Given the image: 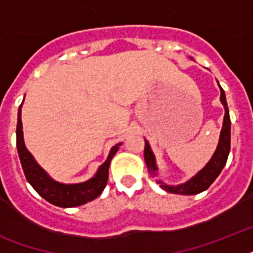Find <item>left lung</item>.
Returning a JSON list of instances; mask_svg holds the SVG:
<instances>
[{"label":"left lung","mask_w":253,"mask_h":253,"mask_svg":"<svg viewBox=\"0 0 253 253\" xmlns=\"http://www.w3.org/2000/svg\"><path fill=\"white\" fill-rule=\"evenodd\" d=\"M219 89L220 102H222V105L224 107V118L215 152L212 154L211 159L209 160L208 164L201 169L200 172H197L192 178H189L188 181H185L182 184L168 185L166 182H163L162 180H156V182L160 185V188L164 189L166 192L173 193V194H182V196L198 194V193L206 190L215 181L216 177L219 176V173L222 172L223 167L226 166L228 154H230V146H231V121H230V113H228L226 94H224V90L220 87V85ZM144 142H146V146H144V160H146V166L148 168V172L152 174V177H156L159 170L158 164H156V158H155L154 152L151 150L148 140L144 139Z\"/></svg>","instance_id":"left-lung-1"}]
</instances>
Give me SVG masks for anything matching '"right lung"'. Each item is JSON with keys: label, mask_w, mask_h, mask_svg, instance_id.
<instances>
[{"label": "right lung", "mask_w": 253, "mask_h": 253, "mask_svg": "<svg viewBox=\"0 0 253 253\" xmlns=\"http://www.w3.org/2000/svg\"><path fill=\"white\" fill-rule=\"evenodd\" d=\"M23 103V102H22ZM22 105L18 109V122H17V150L21 160L22 168L25 176L30 185L33 186L41 197H43L49 204L59 206V208H76L81 205L95 200L102 193L107 184L109 178V166L113 156L119 150L122 143L111 147L110 152L103 164L98 167L97 172L91 178L77 182V184H63L59 181L53 180L44 169L42 168L34 159L27 148H26L25 139H23V127H22Z\"/></svg>", "instance_id": "obj_1"}]
</instances>
